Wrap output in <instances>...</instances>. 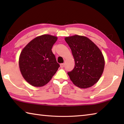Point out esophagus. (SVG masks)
Listing matches in <instances>:
<instances>
[{"mask_svg":"<svg viewBox=\"0 0 124 124\" xmlns=\"http://www.w3.org/2000/svg\"><path fill=\"white\" fill-rule=\"evenodd\" d=\"M60 67H61V68H63L64 67V63H61L60 64Z\"/></svg>","mask_w":124,"mask_h":124,"instance_id":"34e87169","label":"esophagus"}]
</instances>
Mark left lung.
Returning <instances> with one entry per match:
<instances>
[{"label":"left lung","mask_w":124,"mask_h":124,"mask_svg":"<svg viewBox=\"0 0 124 124\" xmlns=\"http://www.w3.org/2000/svg\"><path fill=\"white\" fill-rule=\"evenodd\" d=\"M75 61L73 70L67 73L77 86L86 89L97 82L103 72L104 58L99 48L88 38L75 35L65 38Z\"/></svg>","instance_id":"left-lung-1"}]
</instances>
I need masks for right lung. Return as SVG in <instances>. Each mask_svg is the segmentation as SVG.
I'll list each match as a JSON object with an SVG mask.
<instances>
[{
	"mask_svg": "<svg viewBox=\"0 0 124 124\" xmlns=\"http://www.w3.org/2000/svg\"><path fill=\"white\" fill-rule=\"evenodd\" d=\"M57 37L42 35L31 40L21 52L19 67L23 78L36 87L44 86L57 72L60 64L51 49Z\"/></svg>",
	"mask_w": 124,
	"mask_h": 124,
	"instance_id": "obj_1",
	"label": "right lung"
}]
</instances>
